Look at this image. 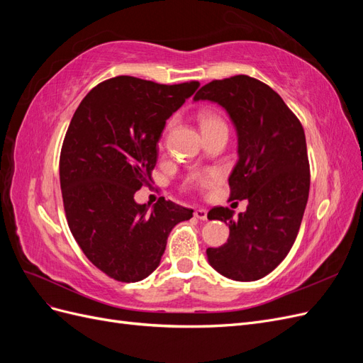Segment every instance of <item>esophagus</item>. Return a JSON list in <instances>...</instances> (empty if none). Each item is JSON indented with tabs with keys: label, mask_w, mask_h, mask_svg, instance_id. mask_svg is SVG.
<instances>
[{
	"label": "esophagus",
	"mask_w": 363,
	"mask_h": 363,
	"mask_svg": "<svg viewBox=\"0 0 363 363\" xmlns=\"http://www.w3.org/2000/svg\"><path fill=\"white\" fill-rule=\"evenodd\" d=\"M195 218H199V219H203V221H206L207 219V211L206 208H203V207H200V208H196L195 211Z\"/></svg>",
	"instance_id": "34e87169"
}]
</instances>
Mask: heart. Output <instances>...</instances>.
I'll return each instance as SVG.
<instances>
[{
	"mask_svg": "<svg viewBox=\"0 0 363 363\" xmlns=\"http://www.w3.org/2000/svg\"><path fill=\"white\" fill-rule=\"evenodd\" d=\"M219 124H224V123L218 116H213V115H203L201 116V127L203 128L212 127V125H219ZM218 179H219V175L216 172H206L203 175H196V177H194L192 182L195 184H204V183L215 182Z\"/></svg>",
	"mask_w": 363,
	"mask_h": 363,
	"instance_id": "heart-1",
	"label": "heart"
}]
</instances>
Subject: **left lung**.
Here are the masks:
<instances>
[{
	"label": "left lung",
	"instance_id": "obj_1",
	"mask_svg": "<svg viewBox=\"0 0 363 363\" xmlns=\"http://www.w3.org/2000/svg\"><path fill=\"white\" fill-rule=\"evenodd\" d=\"M200 100L221 106L232 121L238 162L230 199L248 201L238 218L227 207L208 212L230 235L206 250L207 260L227 279L255 281L280 265L298 235L311 188L304 130L276 91L248 75L207 83L194 96Z\"/></svg>",
	"mask_w": 363,
	"mask_h": 363
}]
</instances>
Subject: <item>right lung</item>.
<instances>
[{
  "instance_id": "1",
  "label": "right lung",
  "mask_w": 363,
  "mask_h": 363,
  "mask_svg": "<svg viewBox=\"0 0 363 363\" xmlns=\"http://www.w3.org/2000/svg\"><path fill=\"white\" fill-rule=\"evenodd\" d=\"M199 82L159 84L121 75L95 86L71 119L60 152L68 225L86 257L118 281H139L159 265L171 230L192 208L135 201L151 180L167 119Z\"/></svg>"
}]
</instances>
